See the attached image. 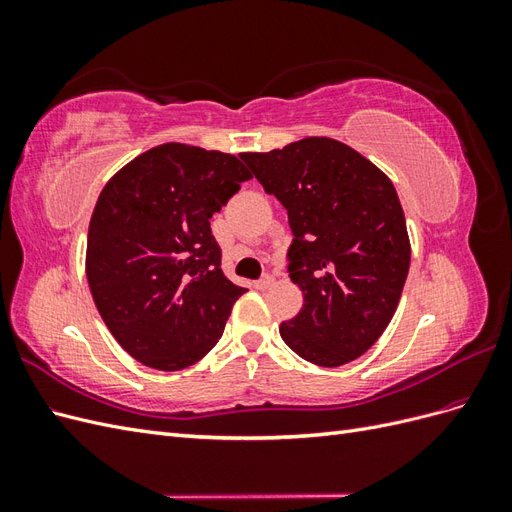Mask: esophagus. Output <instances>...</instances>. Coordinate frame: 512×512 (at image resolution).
Wrapping results in <instances>:
<instances>
[{
    "label": "esophagus",
    "instance_id": "obj_1",
    "mask_svg": "<svg viewBox=\"0 0 512 512\" xmlns=\"http://www.w3.org/2000/svg\"><path fill=\"white\" fill-rule=\"evenodd\" d=\"M273 277L271 275H265V277H262V280H258V282H254V288L256 290H267V288H271L273 286Z\"/></svg>",
    "mask_w": 512,
    "mask_h": 512
}]
</instances>
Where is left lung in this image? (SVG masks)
Returning <instances> with one entry per match:
<instances>
[{"mask_svg":"<svg viewBox=\"0 0 512 512\" xmlns=\"http://www.w3.org/2000/svg\"><path fill=\"white\" fill-rule=\"evenodd\" d=\"M288 211V273L301 312L280 335L301 359L339 367L389 327L410 269V237L395 185L359 151L327 136L241 153Z\"/></svg>","mask_w":512,"mask_h":512,"instance_id":"1","label":"left lung"}]
</instances>
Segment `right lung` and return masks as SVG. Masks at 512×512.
<instances>
[{
	"label": "right lung",
	"instance_id": "obj_1",
	"mask_svg": "<svg viewBox=\"0 0 512 512\" xmlns=\"http://www.w3.org/2000/svg\"><path fill=\"white\" fill-rule=\"evenodd\" d=\"M247 179L232 153L164 143L104 185L85 273L108 331L138 363L179 371L220 342L245 288L222 273L209 220Z\"/></svg>",
	"mask_w": 512,
	"mask_h": 512
}]
</instances>
